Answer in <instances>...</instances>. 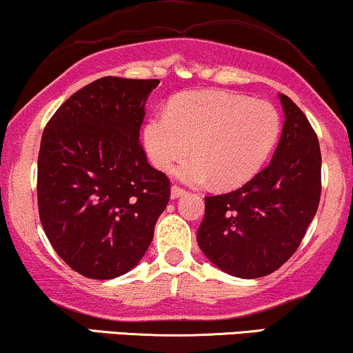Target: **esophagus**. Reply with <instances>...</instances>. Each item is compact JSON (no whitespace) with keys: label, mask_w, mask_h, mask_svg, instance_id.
I'll list each match as a JSON object with an SVG mask.
<instances>
[{"label":"esophagus","mask_w":353,"mask_h":353,"mask_svg":"<svg viewBox=\"0 0 353 353\" xmlns=\"http://www.w3.org/2000/svg\"><path fill=\"white\" fill-rule=\"evenodd\" d=\"M185 190H183V188H180V186H172V192H170V196H172V199H178V197H181L183 194H185Z\"/></svg>","instance_id":"1"}]
</instances>
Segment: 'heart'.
Wrapping results in <instances>:
<instances>
[{
    "label": "heart",
    "mask_w": 353,
    "mask_h": 353,
    "mask_svg": "<svg viewBox=\"0 0 353 353\" xmlns=\"http://www.w3.org/2000/svg\"><path fill=\"white\" fill-rule=\"evenodd\" d=\"M281 115L267 101L220 90L175 96L167 114H154L143 130L149 161L168 170L186 159L175 175L188 185L214 181L220 188L244 185L257 175L276 146Z\"/></svg>",
    "instance_id": "heart-1"
}]
</instances>
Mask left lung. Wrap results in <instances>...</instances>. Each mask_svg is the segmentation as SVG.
Returning <instances> with one entry per match:
<instances>
[{"label": "left lung", "instance_id": "8db88e82", "mask_svg": "<svg viewBox=\"0 0 353 353\" xmlns=\"http://www.w3.org/2000/svg\"><path fill=\"white\" fill-rule=\"evenodd\" d=\"M283 133L273 159L238 190L205 197L197 244L205 257L238 278H262L296 252L321 196V152L315 130L279 94Z\"/></svg>", "mask_w": 353, "mask_h": 353}]
</instances>
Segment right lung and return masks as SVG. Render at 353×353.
Here are the masks:
<instances>
[{
  "label": "right lung",
  "instance_id": "1",
  "mask_svg": "<svg viewBox=\"0 0 353 353\" xmlns=\"http://www.w3.org/2000/svg\"><path fill=\"white\" fill-rule=\"evenodd\" d=\"M159 80L103 77L46 123L38 154V214L57 255L77 273L112 279L137 267L170 199V180L139 143Z\"/></svg>",
  "mask_w": 353,
  "mask_h": 353
}]
</instances>
